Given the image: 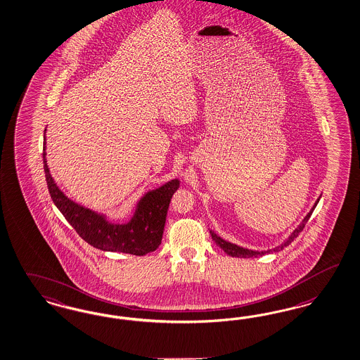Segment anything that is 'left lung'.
Returning <instances> with one entry per match:
<instances>
[{"label": "left lung", "instance_id": "1", "mask_svg": "<svg viewBox=\"0 0 360 360\" xmlns=\"http://www.w3.org/2000/svg\"><path fill=\"white\" fill-rule=\"evenodd\" d=\"M321 197H322V195H319V198L316 199V202L314 203V206L311 207V210L307 212V215L302 219L300 224H297V229L288 236V238H285V240H283L279 246H276V248H269V250H262V251H259V250H251V248H242V246H239V245H236V243H231V242L226 240L222 236H218V234H217L215 231H212V230H210L211 238H212V240L217 243V246H219V248H222L227 255L236 257V258H255V257H262V255H264V254L281 251V250H283L285 246H288V245L299 236V233L303 230L304 224H307V221L310 219L311 214H312L314 209L316 207V205H318Z\"/></svg>", "mask_w": 360, "mask_h": 360}]
</instances>
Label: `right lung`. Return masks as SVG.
Wrapping results in <instances>:
<instances>
[{
	"instance_id": "add662e5",
	"label": "right lung",
	"mask_w": 360,
	"mask_h": 360,
	"mask_svg": "<svg viewBox=\"0 0 360 360\" xmlns=\"http://www.w3.org/2000/svg\"><path fill=\"white\" fill-rule=\"evenodd\" d=\"M46 133V129H45ZM44 172L50 197L66 221L79 236L93 248L133 255H146L160 248L166 224V215L174 193L181 181L174 178L165 185L146 191L136 200L133 215L126 224L110 222L103 212L90 210L68 198L57 186L46 161V136H44Z\"/></svg>"
}]
</instances>
